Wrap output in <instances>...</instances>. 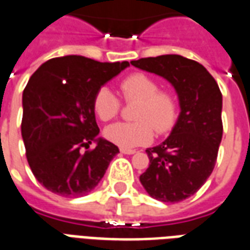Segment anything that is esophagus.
<instances>
[{
  "label": "esophagus",
  "instance_id": "obj_1",
  "mask_svg": "<svg viewBox=\"0 0 250 250\" xmlns=\"http://www.w3.org/2000/svg\"><path fill=\"white\" fill-rule=\"evenodd\" d=\"M120 152L125 153V155H132V153H135L136 151L132 148H120Z\"/></svg>",
  "mask_w": 250,
  "mask_h": 250
}]
</instances>
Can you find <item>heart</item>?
<instances>
[{"label": "heart", "instance_id": "1", "mask_svg": "<svg viewBox=\"0 0 250 250\" xmlns=\"http://www.w3.org/2000/svg\"><path fill=\"white\" fill-rule=\"evenodd\" d=\"M120 91L125 102H138L135 122H118L104 128V138L120 147H136L148 143L156 134L166 135L175 127L179 102L175 94L159 90V82L144 73H132L122 79ZM122 108V102L107 86L97 90L92 98V110L103 122L114 119Z\"/></svg>", "mask_w": 250, "mask_h": 250}]
</instances>
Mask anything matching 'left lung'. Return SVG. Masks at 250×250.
<instances>
[{
    "mask_svg": "<svg viewBox=\"0 0 250 250\" xmlns=\"http://www.w3.org/2000/svg\"><path fill=\"white\" fill-rule=\"evenodd\" d=\"M131 64L172 83L182 108L171 135L146 149L149 166L140 183L159 201L186 200L207 182L217 160L223 138L221 91L203 64L182 55L140 58Z\"/></svg>",
    "mask_w": 250,
    "mask_h": 250,
    "instance_id": "obj_1",
    "label": "left lung"
}]
</instances>
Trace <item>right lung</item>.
Listing matches in <instances>:
<instances>
[{
  "mask_svg": "<svg viewBox=\"0 0 250 250\" xmlns=\"http://www.w3.org/2000/svg\"><path fill=\"white\" fill-rule=\"evenodd\" d=\"M128 62L81 55L53 58L33 74L22 95L21 132L33 175L53 193L78 197L92 191L119 148L97 139L92 98ZM92 141L97 147L88 150ZM82 148H86L83 153Z\"/></svg>",
  "mask_w": 250,
  "mask_h": 250,
  "instance_id": "obj_1",
  "label": "right lung"
}]
</instances>
